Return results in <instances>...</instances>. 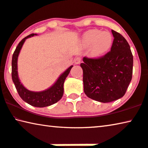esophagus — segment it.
I'll return each instance as SVG.
<instances>
[{
	"instance_id": "esophagus-1",
	"label": "esophagus",
	"mask_w": 148,
	"mask_h": 148,
	"mask_svg": "<svg viewBox=\"0 0 148 148\" xmlns=\"http://www.w3.org/2000/svg\"><path fill=\"white\" fill-rule=\"evenodd\" d=\"M81 58H80V57H77V58H75V60H74V63H75V64H76V65L79 64V63H81Z\"/></svg>"
}]
</instances>
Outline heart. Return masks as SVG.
I'll list each match as a JSON object with an SVG mask.
<instances>
[{
	"mask_svg": "<svg viewBox=\"0 0 148 148\" xmlns=\"http://www.w3.org/2000/svg\"><path fill=\"white\" fill-rule=\"evenodd\" d=\"M81 41L85 47H90L91 56L99 58L110 51L113 44V37L108 31L90 29L84 34Z\"/></svg>",
	"mask_w": 148,
	"mask_h": 148,
	"instance_id": "1",
	"label": "heart"
}]
</instances>
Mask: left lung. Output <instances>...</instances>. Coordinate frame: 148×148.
<instances>
[{"label": "left lung", "instance_id": "obj_1", "mask_svg": "<svg viewBox=\"0 0 148 148\" xmlns=\"http://www.w3.org/2000/svg\"><path fill=\"white\" fill-rule=\"evenodd\" d=\"M110 51L102 58H83L84 92L90 99L110 103L124 96L132 77L133 56L126 40L112 29Z\"/></svg>", "mask_w": 148, "mask_h": 148}]
</instances>
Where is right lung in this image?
Masks as SVG:
<instances>
[{"mask_svg":"<svg viewBox=\"0 0 148 148\" xmlns=\"http://www.w3.org/2000/svg\"><path fill=\"white\" fill-rule=\"evenodd\" d=\"M37 36L36 34H32L21 40L17 45L14 52L12 60V79L18 93L24 101L35 107H45L56 103L62 98L63 95V84L64 81L71 71L73 65L59 77L56 83L47 89L43 91L36 92L27 89L20 82L18 74V58L21 50L22 45L26 39Z\"/></svg>","mask_w":148,"mask_h":148,"instance_id":"add662e5","label":"right lung"}]
</instances>
